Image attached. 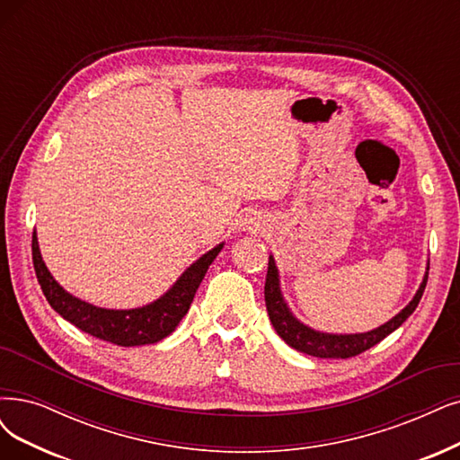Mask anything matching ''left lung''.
I'll list each match as a JSON object with an SVG mask.
<instances>
[{"label": "left lung", "mask_w": 460, "mask_h": 460, "mask_svg": "<svg viewBox=\"0 0 460 460\" xmlns=\"http://www.w3.org/2000/svg\"><path fill=\"white\" fill-rule=\"evenodd\" d=\"M427 280H429V273L424 275V280L419 288V292L415 294L413 301L407 305L400 314H396L393 320L386 322V324H383L377 330L367 332V333H354V335L320 333L307 326H303L301 322H297L292 316V313L288 311L286 303L280 296L279 270L273 256H270L269 267H267V279H265V305H267L270 324H273L277 333L292 349L309 356H316V358H352V356L360 354L371 349L373 345H377L379 341H383L388 333L398 330L403 322L410 318V314L417 309L424 288H427Z\"/></svg>", "instance_id": "obj_1"}]
</instances>
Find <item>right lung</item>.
<instances>
[{
  "instance_id": "1",
  "label": "right lung",
  "mask_w": 460,
  "mask_h": 460,
  "mask_svg": "<svg viewBox=\"0 0 460 460\" xmlns=\"http://www.w3.org/2000/svg\"><path fill=\"white\" fill-rule=\"evenodd\" d=\"M221 248H224V244H219L208 253H204V256L187 269L180 277V280L155 303L132 311H110L84 303L67 294L64 288H60L58 282L50 277L41 260L36 233L31 236L33 269H36L38 282L50 307H53L62 318L72 322V324L81 332L119 347L157 343L166 335L172 333L174 328L180 324V320L185 316V313L190 311V305L199 290V284L202 282L210 263L216 260Z\"/></svg>"
}]
</instances>
